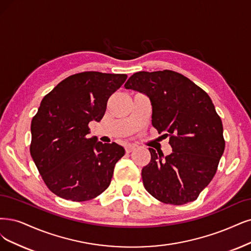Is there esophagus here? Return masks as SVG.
Segmentation results:
<instances>
[{
	"label": "esophagus",
	"instance_id": "esophagus-1",
	"mask_svg": "<svg viewBox=\"0 0 251 251\" xmlns=\"http://www.w3.org/2000/svg\"><path fill=\"white\" fill-rule=\"evenodd\" d=\"M134 149H135V147H134L133 145H126V146H125V151H126V153H130V152H132Z\"/></svg>",
	"mask_w": 251,
	"mask_h": 251
}]
</instances>
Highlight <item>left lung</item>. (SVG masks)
<instances>
[{"instance_id": "left-lung-1", "label": "left lung", "mask_w": 251, "mask_h": 251, "mask_svg": "<svg viewBox=\"0 0 251 251\" xmlns=\"http://www.w3.org/2000/svg\"><path fill=\"white\" fill-rule=\"evenodd\" d=\"M124 87L150 98L152 125L161 137L170 138L173 148L164 158L149 148L151 160L142 170L146 190L170 205L196 201L215 176L226 147L221 119L211 98L172 70L136 72Z\"/></svg>"}]
</instances>
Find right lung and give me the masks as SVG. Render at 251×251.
Wrapping results in <instances>:
<instances>
[{
    "instance_id": "add662e5",
    "label": "right lung",
    "mask_w": 251,
    "mask_h": 251,
    "mask_svg": "<svg viewBox=\"0 0 251 251\" xmlns=\"http://www.w3.org/2000/svg\"><path fill=\"white\" fill-rule=\"evenodd\" d=\"M126 78V74L80 72L62 80L42 99L32 119L30 153L55 196L86 201L109 186L125 150L116 143L89 138V123L102 119L108 98Z\"/></svg>"
}]
</instances>
